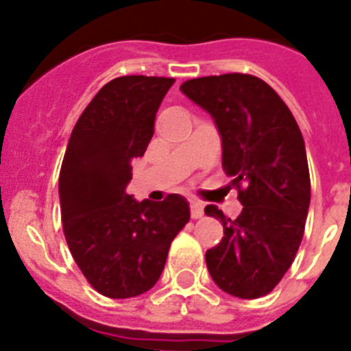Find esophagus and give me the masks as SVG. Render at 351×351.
<instances>
[{
    "label": "esophagus",
    "instance_id": "34e87169",
    "mask_svg": "<svg viewBox=\"0 0 351 351\" xmlns=\"http://www.w3.org/2000/svg\"><path fill=\"white\" fill-rule=\"evenodd\" d=\"M203 204L197 203V201H191V215L192 219H201L203 217Z\"/></svg>",
    "mask_w": 351,
    "mask_h": 351
}]
</instances>
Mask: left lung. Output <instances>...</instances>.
<instances>
[{
  "instance_id": "8db88e82",
  "label": "left lung",
  "mask_w": 351,
  "mask_h": 351,
  "mask_svg": "<svg viewBox=\"0 0 351 351\" xmlns=\"http://www.w3.org/2000/svg\"><path fill=\"white\" fill-rule=\"evenodd\" d=\"M180 89L215 121L222 166L243 204L234 220L213 204L204 208L223 226L222 241L206 252L208 271L234 298H262L292 266L304 234L311 185L301 129L254 75L192 78Z\"/></svg>"
}]
</instances>
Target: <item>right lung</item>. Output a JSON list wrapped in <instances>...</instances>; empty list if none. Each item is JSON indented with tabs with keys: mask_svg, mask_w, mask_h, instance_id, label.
<instances>
[{
	"mask_svg": "<svg viewBox=\"0 0 351 351\" xmlns=\"http://www.w3.org/2000/svg\"><path fill=\"white\" fill-rule=\"evenodd\" d=\"M175 78H113L69 136L59 175L64 238L94 290L136 298L159 280L175 236L191 219L185 197L136 201L125 192L131 160L143 157L154 121Z\"/></svg>",
	"mask_w": 351,
	"mask_h": 351,
	"instance_id": "obj_1",
	"label": "right lung"
}]
</instances>
